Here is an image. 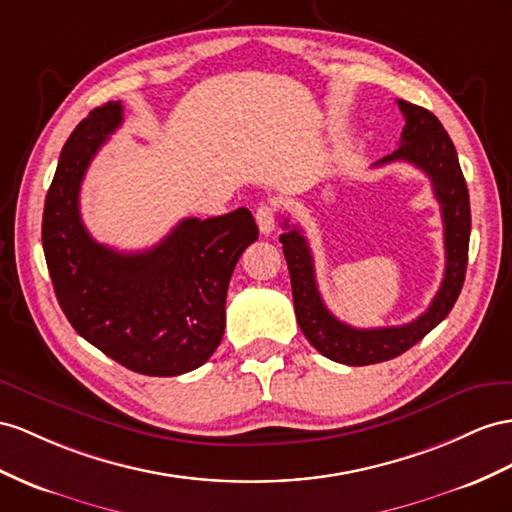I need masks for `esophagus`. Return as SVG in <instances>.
<instances>
[{
    "mask_svg": "<svg viewBox=\"0 0 512 512\" xmlns=\"http://www.w3.org/2000/svg\"><path fill=\"white\" fill-rule=\"evenodd\" d=\"M255 220L259 225V231L264 235H270L274 231V220H277V214H274V207L270 203H264L259 205L257 214H255Z\"/></svg>",
    "mask_w": 512,
    "mask_h": 512,
    "instance_id": "1",
    "label": "esophagus"
}]
</instances>
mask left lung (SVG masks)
Wrapping results in <instances>:
<instances>
[{"mask_svg": "<svg viewBox=\"0 0 512 512\" xmlns=\"http://www.w3.org/2000/svg\"><path fill=\"white\" fill-rule=\"evenodd\" d=\"M398 108L404 114V129L400 147L378 160L374 166L391 162H409L417 166L432 181V192L441 205L443 218V246H445V272L437 296L430 307L409 324L385 326V329H355V326L337 320L326 309L318 292L316 270L309 251L307 238L298 227L283 218L281 244L290 268L294 309L300 331L309 344L326 359L344 365H372L389 361L415 346L452 311L458 294L463 290L467 251H469V192L454 144L432 112L398 99Z\"/></svg>", "mask_w": 512, "mask_h": 512, "instance_id": "obj_1", "label": "left lung"}]
</instances>
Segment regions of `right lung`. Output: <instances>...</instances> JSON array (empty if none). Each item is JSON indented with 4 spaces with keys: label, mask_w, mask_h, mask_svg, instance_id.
<instances>
[{
    "label": "right lung",
    "mask_w": 512,
    "mask_h": 512,
    "mask_svg": "<svg viewBox=\"0 0 512 512\" xmlns=\"http://www.w3.org/2000/svg\"><path fill=\"white\" fill-rule=\"evenodd\" d=\"M121 123V101H108L62 147L45 199L43 251L64 316L86 342L131 372L179 376L218 348L233 268L259 229L240 207L183 218L149 251L119 253L95 242L80 216V188Z\"/></svg>",
    "instance_id": "add662e5"
}]
</instances>
